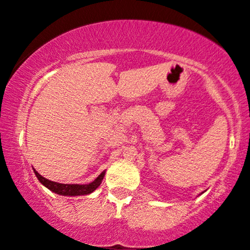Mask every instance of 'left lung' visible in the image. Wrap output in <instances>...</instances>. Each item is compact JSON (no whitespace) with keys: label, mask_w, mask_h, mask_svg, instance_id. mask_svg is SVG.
I'll list each match as a JSON object with an SVG mask.
<instances>
[{"label":"left lung","mask_w":250,"mask_h":250,"mask_svg":"<svg viewBox=\"0 0 250 250\" xmlns=\"http://www.w3.org/2000/svg\"><path fill=\"white\" fill-rule=\"evenodd\" d=\"M202 193H203V191H202ZM202 193H201V194H202Z\"/></svg>","instance_id":"8db88e82"}]
</instances>
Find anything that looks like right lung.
Listing matches in <instances>:
<instances>
[{"mask_svg":"<svg viewBox=\"0 0 250 250\" xmlns=\"http://www.w3.org/2000/svg\"><path fill=\"white\" fill-rule=\"evenodd\" d=\"M34 173H35L36 177L39 179L40 182H41L45 188H48L49 190L53 191V193L63 195V196H81V195H89L90 193H93L96 188H99L103 177H104L105 170L102 171L93 182L88 183V185H64V183L54 182V181L44 179L42 175L37 173L35 169H34Z\"/></svg>","mask_w":250,"mask_h":250,"instance_id":"add662e5","label":"right lung"}]
</instances>
